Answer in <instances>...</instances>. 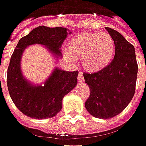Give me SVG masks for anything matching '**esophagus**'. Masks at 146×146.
Wrapping results in <instances>:
<instances>
[{"instance_id":"obj_1","label":"esophagus","mask_w":146,"mask_h":146,"mask_svg":"<svg viewBox=\"0 0 146 146\" xmlns=\"http://www.w3.org/2000/svg\"><path fill=\"white\" fill-rule=\"evenodd\" d=\"M78 81L79 82H83L85 80H84V78H83V75H82V73H78Z\"/></svg>"}]
</instances>
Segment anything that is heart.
I'll use <instances>...</instances> for the list:
<instances>
[{
  "label": "heart",
  "mask_w": 146,
  "mask_h": 146,
  "mask_svg": "<svg viewBox=\"0 0 146 146\" xmlns=\"http://www.w3.org/2000/svg\"><path fill=\"white\" fill-rule=\"evenodd\" d=\"M115 52V43L108 33H82L72 38L67 48L69 60H79L86 71L97 73L108 66Z\"/></svg>",
  "instance_id": "obj_1"
}]
</instances>
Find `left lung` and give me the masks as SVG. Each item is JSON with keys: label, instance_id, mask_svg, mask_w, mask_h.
I'll return each instance as SVG.
<instances>
[{"label": "left lung", "instance_id": "left-lung-1", "mask_svg": "<svg viewBox=\"0 0 146 146\" xmlns=\"http://www.w3.org/2000/svg\"><path fill=\"white\" fill-rule=\"evenodd\" d=\"M115 43L114 58L97 73H84L90 96L85 107L92 116L111 118L128 105L136 91L138 65L135 48L118 32L105 28Z\"/></svg>", "mask_w": 146, "mask_h": 146}]
</instances>
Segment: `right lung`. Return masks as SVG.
Masks as SVG:
<instances>
[{"instance_id": "add662e5", "label": "right lung", "mask_w": 146, "mask_h": 146, "mask_svg": "<svg viewBox=\"0 0 146 146\" xmlns=\"http://www.w3.org/2000/svg\"><path fill=\"white\" fill-rule=\"evenodd\" d=\"M67 34L64 28L39 26L17 44L7 70V86L14 104L23 114L38 119L54 117L62 109L64 96L77 84L78 71L55 68L44 86H34L23 78L20 70L21 56L27 46L41 44L54 54L61 55L60 49Z\"/></svg>"}]
</instances>
